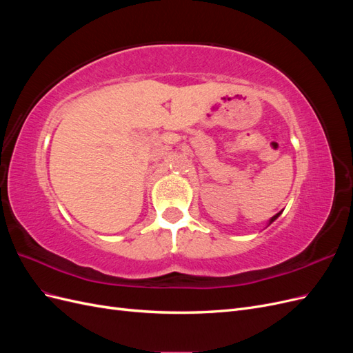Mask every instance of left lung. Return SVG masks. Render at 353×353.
<instances>
[{
  "label": "left lung",
  "instance_id": "obj_1",
  "mask_svg": "<svg viewBox=\"0 0 353 353\" xmlns=\"http://www.w3.org/2000/svg\"><path fill=\"white\" fill-rule=\"evenodd\" d=\"M280 213H281V212H280ZM280 213H276V215H274V216H272V218H271V221H270V223H272V222H274V221H275V219H276V218H279V216H280Z\"/></svg>",
  "mask_w": 353,
  "mask_h": 353
}]
</instances>
